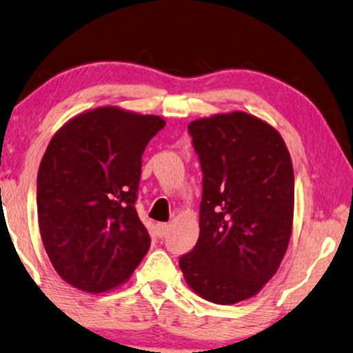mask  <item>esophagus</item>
<instances>
[{"label":"esophagus","mask_w":353,"mask_h":353,"mask_svg":"<svg viewBox=\"0 0 353 353\" xmlns=\"http://www.w3.org/2000/svg\"><path fill=\"white\" fill-rule=\"evenodd\" d=\"M168 229H170V224H167V223H157V226H156L157 236H159V237H165L167 234H168Z\"/></svg>","instance_id":"1"}]
</instances>
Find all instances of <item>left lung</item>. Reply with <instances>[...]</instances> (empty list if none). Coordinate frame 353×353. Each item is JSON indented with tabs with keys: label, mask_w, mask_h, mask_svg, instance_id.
I'll return each mask as SVG.
<instances>
[{
	"label": "left lung",
	"mask_w": 353,
	"mask_h": 353,
	"mask_svg": "<svg viewBox=\"0 0 353 353\" xmlns=\"http://www.w3.org/2000/svg\"><path fill=\"white\" fill-rule=\"evenodd\" d=\"M188 132L202 170L201 234L180 268L203 299L236 304L269 282L288 248L290 152L274 127L240 111L194 121Z\"/></svg>",
	"instance_id": "obj_1"
}]
</instances>
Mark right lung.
<instances>
[{"instance_id":"1","label":"right lung","mask_w":353,"mask_h":353,"mask_svg":"<svg viewBox=\"0 0 353 353\" xmlns=\"http://www.w3.org/2000/svg\"><path fill=\"white\" fill-rule=\"evenodd\" d=\"M165 122L114 106L76 116L50 140L38 172L39 231L73 287L101 293L125 282L151 237L137 213L141 156Z\"/></svg>"}]
</instances>
